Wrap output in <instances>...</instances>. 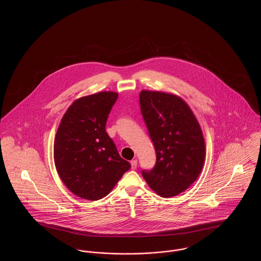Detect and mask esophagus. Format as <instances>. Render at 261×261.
<instances>
[{
  "label": "esophagus",
  "mask_w": 261,
  "mask_h": 261,
  "mask_svg": "<svg viewBox=\"0 0 261 261\" xmlns=\"http://www.w3.org/2000/svg\"><path fill=\"white\" fill-rule=\"evenodd\" d=\"M137 164H138V161H137V160L131 161V168H132V169H136Z\"/></svg>",
  "instance_id": "esophagus-1"
}]
</instances>
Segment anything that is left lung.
Wrapping results in <instances>:
<instances>
[{
	"label": "left lung",
	"mask_w": 261,
	"mask_h": 261,
	"mask_svg": "<svg viewBox=\"0 0 261 261\" xmlns=\"http://www.w3.org/2000/svg\"><path fill=\"white\" fill-rule=\"evenodd\" d=\"M140 107L156 153L154 167L143 170V177L162 198L177 196L197 180L204 163L199 121L186 101L173 94L143 90Z\"/></svg>",
	"instance_id": "left-lung-1"
}]
</instances>
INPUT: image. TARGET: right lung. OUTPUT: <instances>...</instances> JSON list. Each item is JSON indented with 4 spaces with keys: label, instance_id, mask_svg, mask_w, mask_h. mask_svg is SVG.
I'll return each instance as SVG.
<instances>
[{
    "label": "right lung",
    "instance_id": "obj_1",
    "mask_svg": "<svg viewBox=\"0 0 261 261\" xmlns=\"http://www.w3.org/2000/svg\"><path fill=\"white\" fill-rule=\"evenodd\" d=\"M118 94L99 92L74 100L63 114L54 143V160L64 185L79 198L108 196L131 164L106 132Z\"/></svg>",
    "mask_w": 261,
    "mask_h": 261
}]
</instances>
